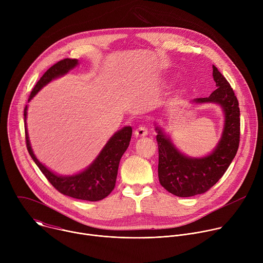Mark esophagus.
<instances>
[{
	"label": "esophagus",
	"instance_id": "obj_1",
	"mask_svg": "<svg viewBox=\"0 0 263 263\" xmlns=\"http://www.w3.org/2000/svg\"><path fill=\"white\" fill-rule=\"evenodd\" d=\"M147 135V129L145 127H138L134 131V136L135 137H144Z\"/></svg>",
	"mask_w": 263,
	"mask_h": 263
}]
</instances>
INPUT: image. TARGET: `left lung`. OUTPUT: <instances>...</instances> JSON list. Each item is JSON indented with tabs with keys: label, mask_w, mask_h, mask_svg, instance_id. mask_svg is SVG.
Segmentation results:
<instances>
[{
	"label": "left lung",
	"mask_w": 263,
	"mask_h": 263,
	"mask_svg": "<svg viewBox=\"0 0 263 263\" xmlns=\"http://www.w3.org/2000/svg\"><path fill=\"white\" fill-rule=\"evenodd\" d=\"M213 80L216 89L208 98H198L195 104L215 103L223 111L224 123L221 137L209 155L193 158L182 154L165 135L156 127L158 143V178L164 189L177 197H193L209 191L226 173L234 159L240 135V114L237 98L219 70L213 65Z\"/></svg>",
	"instance_id": "obj_1"
}]
</instances>
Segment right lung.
<instances>
[{"label":"right lung","mask_w":263,"mask_h":263,"mask_svg":"<svg viewBox=\"0 0 263 263\" xmlns=\"http://www.w3.org/2000/svg\"><path fill=\"white\" fill-rule=\"evenodd\" d=\"M78 64L79 63L77 59L69 58L60 60L55 63L43 74L40 81L36 83L35 87L29 96L28 101H31V99H33V97L49 82L63 76V74L67 73ZM27 109L28 107L26 106L24 109V117L27 149L36 165L40 167L42 173L46 176V178L55 189L64 196L91 202L103 200L108 195H110L116 186L120 160L128 148L131 140L132 128L130 126L124 127L112 135L95 161L83 172L71 176H59L50 171L42 162H40V160L36 158L33 153L26 124Z\"/></svg>","instance_id":"obj_1"}]
</instances>
